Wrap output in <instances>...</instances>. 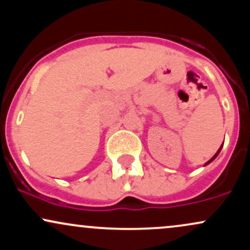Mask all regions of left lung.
Returning a JSON list of instances; mask_svg holds the SVG:
<instances>
[{
	"label": "left lung",
	"instance_id": "left-lung-1",
	"mask_svg": "<svg viewBox=\"0 0 250 250\" xmlns=\"http://www.w3.org/2000/svg\"><path fill=\"white\" fill-rule=\"evenodd\" d=\"M221 148H222V146H221V147H220V149H219V150H217V153H216V154H215V155H214V156H213V157H211V159H210V160H209V161H208L207 163H206V166H207V165H208V163H210L211 161H213V160L215 159V157H216V156H217V155H219V153H220V151H221Z\"/></svg>",
	"mask_w": 250,
	"mask_h": 250
}]
</instances>
